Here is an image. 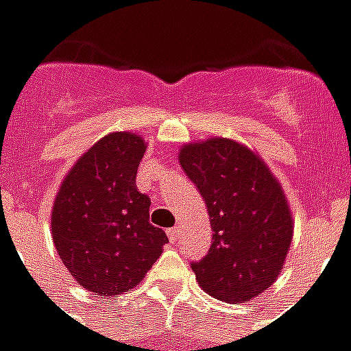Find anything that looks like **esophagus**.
<instances>
[{"label": "esophagus", "mask_w": 351, "mask_h": 351, "mask_svg": "<svg viewBox=\"0 0 351 351\" xmlns=\"http://www.w3.org/2000/svg\"><path fill=\"white\" fill-rule=\"evenodd\" d=\"M167 237H169V241H171V243H176V241H178V237H180V229L171 228L167 231Z\"/></svg>", "instance_id": "esophagus-1"}]
</instances>
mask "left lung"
I'll return each instance as SVG.
<instances>
[{
	"instance_id": "obj_1",
	"label": "left lung",
	"mask_w": 351,
	"mask_h": 351,
	"mask_svg": "<svg viewBox=\"0 0 351 351\" xmlns=\"http://www.w3.org/2000/svg\"><path fill=\"white\" fill-rule=\"evenodd\" d=\"M178 161L210 216L213 244L191 263L201 287L226 302L261 295L282 271L293 237L282 186L258 154L231 138L184 145Z\"/></svg>"
}]
</instances>
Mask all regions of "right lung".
<instances>
[{"mask_svg":"<svg viewBox=\"0 0 351 351\" xmlns=\"http://www.w3.org/2000/svg\"><path fill=\"white\" fill-rule=\"evenodd\" d=\"M145 150L135 133H110L79 158L58 191L52 239L67 271L92 293L138 286L169 243L150 223V199L135 184Z\"/></svg>","mask_w":351,"mask_h":351,"instance_id":"add662e5","label":"right lung"}]
</instances>
